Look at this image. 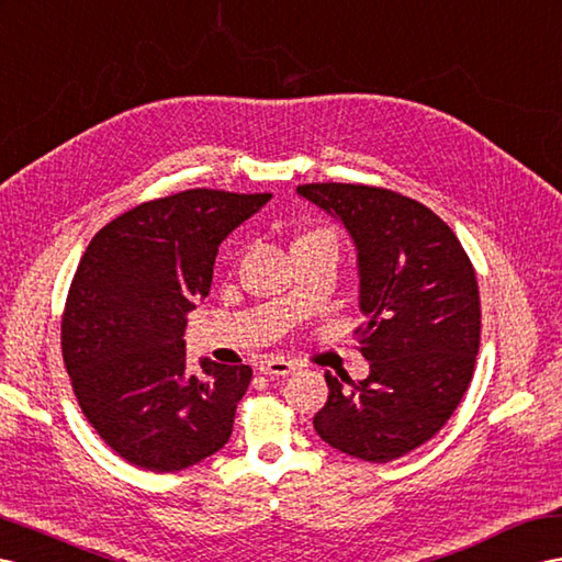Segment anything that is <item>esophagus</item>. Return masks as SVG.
Wrapping results in <instances>:
<instances>
[{
    "label": "esophagus",
    "instance_id": "1",
    "mask_svg": "<svg viewBox=\"0 0 562 562\" xmlns=\"http://www.w3.org/2000/svg\"><path fill=\"white\" fill-rule=\"evenodd\" d=\"M294 370H296V363L284 361V358H266V361H261V366H258V372L266 378H286L292 375Z\"/></svg>",
    "mask_w": 562,
    "mask_h": 562
}]
</instances>
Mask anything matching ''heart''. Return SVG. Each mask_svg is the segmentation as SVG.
I'll use <instances>...</instances> for the list:
<instances>
[{
	"mask_svg": "<svg viewBox=\"0 0 562 562\" xmlns=\"http://www.w3.org/2000/svg\"><path fill=\"white\" fill-rule=\"evenodd\" d=\"M308 235H333V233H329V229H311V233L301 235V237H308ZM333 237H335V235H333Z\"/></svg>",
	"mask_w": 562,
	"mask_h": 562,
	"instance_id": "heart-1",
	"label": "heart"
}]
</instances>
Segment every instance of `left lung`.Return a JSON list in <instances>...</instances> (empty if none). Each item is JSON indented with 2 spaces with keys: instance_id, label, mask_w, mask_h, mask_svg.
<instances>
[{
  "instance_id": "1",
  "label": "left lung",
  "mask_w": 562,
  "mask_h": 562,
  "mask_svg": "<svg viewBox=\"0 0 562 562\" xmlns=\"http://www.w3.org/2000/svg\"><path fill=\"white\" fill-rule=\"evenodd\" d=\"M296 194L337 218L356 247V329L370 375L325 372L321 439L341 453L390 463L429 441L468 392L480 351V290L468 254L437 213L368 184L315 182Z\"/></svg>"
}]
</instances>
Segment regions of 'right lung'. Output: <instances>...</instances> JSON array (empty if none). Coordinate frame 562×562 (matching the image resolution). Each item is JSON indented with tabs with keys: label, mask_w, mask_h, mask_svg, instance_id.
Instances as JSON below:
<instances>
[{
	"label": "right lung",
	"mask_w": 562,
	"mask_h": 562,
	"mask_svg": "<svg viewBox=\"0 0 562 562\" xmlns=\"http://www.w3.org/2000/svg\"><path fill=\"white\" fill-rule=\"evenodd\" d=\"M270 194L187 190L104 225L85 249L61 318L64 363L85 418L127 463L184 470L221 451L249 366L184 361V315L211 290L221 241Z\"/></svg>",
	"instance_id": "obj_1"
}]
</instances>
